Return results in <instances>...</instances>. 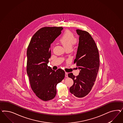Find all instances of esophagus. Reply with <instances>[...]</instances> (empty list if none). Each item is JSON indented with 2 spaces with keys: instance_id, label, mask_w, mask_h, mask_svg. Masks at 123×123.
I'll return each mask as SVG.
<instances>
[{
  "instance_id": "obj_1",
  "label": "esophagus",
  "mask_w": 123,
  "mask_h": 123,
  "mask_svg": "<svg viewBox=\"0 0 123 123\" xmlns=\"http://www.w3.org/2000/svg\"><path fill=\"white\" fill-rule=\"evenodd\" d=\"M68 73H67V72H65V77H68Z\"/></svg>"
}]
</instances>
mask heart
Here are the masks:
<instances>
[{
    "label": "heart",
    "instance_id": "b5f03b06",
    "mask_svg": "<svg viewBox=\"0 0 123 123\" xmlns=\"http://www.w3.org/2000/svg\"><path fill=\"white\" fill-rule=\"evenodd\" d=\"M60 41L66 49H72V46L76 43L74 34L69 30L66 31L60 38Z\"/></svg>",
    "mask_w": 123,
    "mask_h": 123
}]
</instances>
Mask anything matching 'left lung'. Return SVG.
<instances>
[{
  "mask_svg": "<svg viewBox=\"0 0 123 123\" xmlns=\"http://www.w3.org/2000/svg\"><path fill=\"white\" fill-rule=\"evenodd\" d=\"M79 37L78 48L74 63L80 70L77 77L73 73L68 77L74 80L69 91L78 98L85 97L92 89L100 66L98 50L93 38L89 33L84 31L77 29Z\"/></svg>",
  "mask_w": 123,
  "mask_h": 123,
  "instance_id": "8db88e82",
  "label": "left lung"
}]
</instances>
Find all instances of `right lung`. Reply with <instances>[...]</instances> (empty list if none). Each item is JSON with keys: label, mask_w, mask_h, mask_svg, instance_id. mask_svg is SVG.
<instances>
[{"label": "right lung", "mask_w": 123, "mask_h": 123, "mask_svg": "<svg viewBox=\"0 0 123 123\" xmlns=\"http://www.w3.org/2000/svg\"><path fill=\"white\" fill-rule=\"evenodd\" d=\"M62 27H44L31 38L27 49V74L34 92L44 101L56 96V86L65 77L61 69L56 71L47 65L51 57L50 45L61 33Z\"/></svg>", "instance_id": "right-lung-1"}]
</instances>
